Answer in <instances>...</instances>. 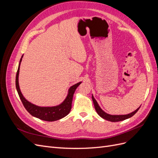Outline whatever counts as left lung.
<instances>
[{"label": "left lung", "mask_w": 158, "mask_h": 158, "mask_svg": "<svg viewBox=\"0 0 158 158\" xmlns=\"http://www.w3.org/2000/svg\"><path fill=\"white\" fill-rule=\"evenodd\" d=\"M92 98L93 102L94 104V107H95V111H96V112L98 113L99 115L102 118L106 119V120L109 121H111V122L121 121L125 120V119L130 118V117H132L134 114H135L138 111V109H139L140 107V106L138 109H136L135 111H133V112L129 113V114H119V115H117H117L116 114H114L113 115V114H109L103 111V110L101 109V107H99V104L98 103L96 100H95V98H94L93 95L92 96Z\"/></svg>", "instance_id": "1"}]
</instances>
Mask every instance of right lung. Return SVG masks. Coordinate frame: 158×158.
Returning <instances> with one entry per match:
<instances>
[{
    "label": "right lung",
    "mask_w": 158,
    "mask_h": 158,
    "mask_svg": "<svg viewBox=\"0 0 158 158\" xmlns=\"http://www.w3.org/2000/svg\"><path fill=\"white\" fill-rule=\"evenodd\" d=\"M23 56V55L22 56L20 59V63H19L18 65V69L16 73V87L18 94L19 95V97H20L23 106H24L26 109L28 111V113L31 114L32 116L45 121H55L66 117L70 113L71 110L72 102H73V95L74 94L75 90L77 88L78 85L82 83V82H80L70 87L68 91V94L66 95L65 99L60 104L58 105V106L52 107L37 106L36 105H34L31 103V102H28L27 100L23 97V95L21 92L20 85H19V73H20V66Z\"/></svg>",
    "instance_id": "right-lung-1"
}]
</instances>
